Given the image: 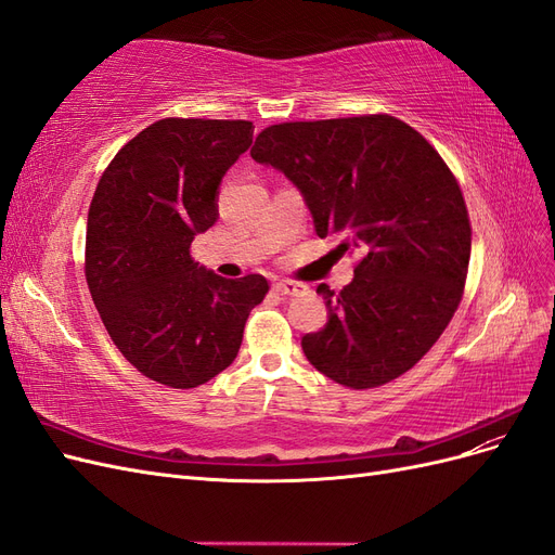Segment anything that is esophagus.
<instances>
[{"mask_svg":"<svg viewBox=\"0 0 555 555\" xmlns=\"http://www.w3.org/2000/svg\"><path fill=\"white\" fill-rule=\"evenodd\" d=\"M273 289H275L280 296H304V294L308 292L306 284L292 282V280H280V282H275Z\"/></svg>","mask_w":555,"mask_h":555,"instance_id":"1","label":"esophagus"}]
</instances>
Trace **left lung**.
<instances>
[{"mask_svg": "<svg viewBox=\"0 0 555 555\" xmlns=\"http://www.w3.org/2000/svg\"><path fill=\"white\" fill-rule=\"evenodd\" d=\"M249 155L296 184L319 238L359 251L340 294L317 287L328 322L300 340L308 361L349 389L408 373L459 310L473 245L463 192L438 150L377 113L271 125Z\"/></svg>", "mask_w": 555, "mask_h": 555, "instance_id": "obj_1", "label": "left lung"}]
</instances>
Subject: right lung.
Wrapping results in <instances>:
<instances>
[{"label":"right lung","instance_id":"1","mask_svg":"<svg viewBox=\"0 0 555 555\" xmlns=\"http://www.w3.org/2000/svg\"><path fill=\"white\" fill-rule=\"evenodd\" d=\"M251 133L247 120L164 117L117 150L92 196L86 280L99 317L120 354L171 389L229 367L268 294L263 275L227 280L190 255Z\"/></svg>","mask_w":555,"mask_h":555}]
</instances>
